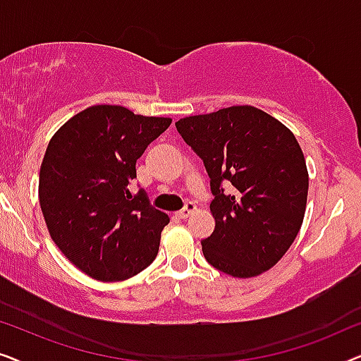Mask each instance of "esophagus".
<instances>
[{
    "label": "esophagus",
    "mask_w": 361,
    "mask_h": 361,
    "mask_svg": "<svg viewBox=\"0 0 361 361\" xmlns=\"http://www.w3.org/2000/svg\"><path fill=\"white\" fill-rule=\"evenodd\" d=\"M197 210V207H195V204H192V202H187L185 204V207L182 210H179L176 214V216L177 219H180V220H185V219H189V216L194 214V212Z\"/></svg>",
    "instance_id": "esophagus-1"
}]
</instances>
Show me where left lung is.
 I'll list each match as a JSON object with an SVG mask.
<instances>
[{"instance_id":"8db88e82","label":"left lung","mask_w":361,"mask_h":361,"mask_svg":"<svg viewBox=\"0 0 361 361\" xmlns=\"http://www.w3.org/2000/svg\"><path fill=\"white\" fill-rule=\"evenodd\" d=\"M176 128L210 177L215 230L202 240L205 259L235 278L273 268L298 236L307 204L309 174L295 136L248 105L182 118Z\"/></svg>"}]
</instances>
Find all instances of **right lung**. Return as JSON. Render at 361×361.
Segmentation results:
<instances>
[{
    "mask_svg": "<svg viewBox=\"0 0 361 361\" xmlns=\"http://www.w3.org/2000/svg\"><path fill=\"white\" fill-rule=\"evenodd\" d=\"M171 118L97 105L77 113L49 142L39 202L54 243L93 279L133 278L154 261L169 216L142 189L130 194L136 159Z\"/></svg>",
    "mask_w": 361,
    "mask_h": 361,
    "instance_id": "1",
    "label": "right lung"
}]
</instances>
